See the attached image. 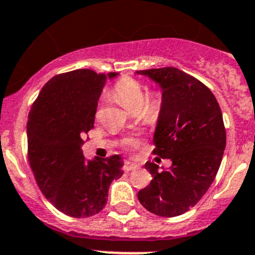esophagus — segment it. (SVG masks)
<instances>
[{
  "label": "esophagus",
  "mask_w": 255,
  "mask_h": 255,
  "mask_svg": "<svg viewBox=\"0 0 255 255\" xmlns=\"http://www.w3.org/2000/svg\"><path fill=\"white\" fill-rule=\"evenodd\" d=\"M137 168H139L138 163L132 162V161H125V166H123V170H125L126 172H129V171L137 170Z\"/></svg>",
  "instance_id": "esophagus-1"
}]
</instances>
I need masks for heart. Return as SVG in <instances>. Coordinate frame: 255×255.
Segmentation results:
<instances>
[{
	"instance_id": "obj_1",
	"label": "heart",
	"mask_w": 255,
	"mask_h": 255,
	"mask_svg": "<svg viewBox=\"0 0 255 255\" xmlns=\"http://www.w3.org/2000/svg\"><path fill=\"white\" fill-rule=\"evenodd\" d=\"M114 95L127 109L132 112H138L144 122L154 123L161 113L162 101L157 93H149L146 95V85L138 79L125 77L120 79L114 85ZM135 138L126 139L127 146H135Z\"/></svg>"
}]
</instances>
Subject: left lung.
Here are the masks:
<instances>
[{
  "mask_svg": "<svg viewBox=\"0 0 255 255\" xmlns=\"http://www.w3.org/2000/svg\"><path fill=\"white\" fill-rule=\"evenodd\" d=\"M160 84L162 107L154 130L153 154L170 158V170L153 162L144 167L151 184L138 191L143 208L172 218L194 208L220 167L227 133L218 101L205 84L173 66L139 70Z\"/></svg>",
  "mask_w": 255,
  "mask_h": 255,
  "instance_id": "1",
  "label": "left lung"
}]
</instances>
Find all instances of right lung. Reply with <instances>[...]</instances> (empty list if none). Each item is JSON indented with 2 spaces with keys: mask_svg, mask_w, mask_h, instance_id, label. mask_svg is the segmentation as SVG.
<instances>
[{
  "mask_svg": "<svg viewBox=\"0 0 255 255\" xmlns=\"http://www.w3.org/2000/svg\"><path fill=\"white\" fill-rule=\"evenodd\" d=\"M116 73L78 69L42 87L27 121V157L37 186L59 211L89 218L103 210L112 181L123 175L120 154L87 161L82 146L94 128L107 80Z\"/></svg>",
  "mask_w": 255,
  "mask_h": 255,
  "instance_id": "add662e5",
  "label": "right lung"
}]
</instances>
